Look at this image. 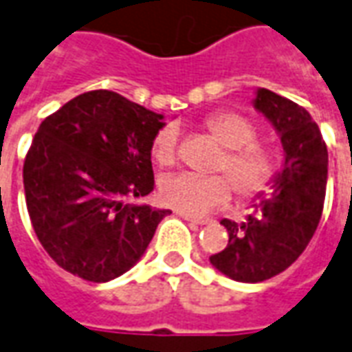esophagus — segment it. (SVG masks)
Segmentation results:
<instances>
[{"instance_id":"34e87169","label":"esophagus","mask_w":352,"mask_h":352,"mask_svg":"<svg viewBox=\"0 0 352 352\" xmlns=\"http://www.w3.org/2000/svg\"><path fill=\"white\" fill-rule=\"evenodd\" d=\"M180 218H184V220L191 221V223H197V226H204L208 220H203V218H195V216H191V214H186V212H176Z\"/></svg>"}]
</instances>
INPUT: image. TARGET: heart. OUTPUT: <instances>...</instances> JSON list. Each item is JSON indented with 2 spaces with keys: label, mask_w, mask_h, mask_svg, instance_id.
Masks as SVG:
<instances>
[{
  "label": "heart",
  "mask_w": 352,
  "mask_h": 352,
  "mask_svg": "<svg viewBox=\"0 0 352 352\" xmlns=\"http://www.w3.org/2000/svg\"><path fill=\"white\" fill-rule=\"evenodd\" d=\"M204 129L223 146L212 164L220 174H174L159 184L163 204L186 214H204L220 208L231 197V188L243 203L267 197L275 188L280 163L273 149L258 142V126L239 111H218L204 119ZM151 157L159 166H172L178 159L176 129L166 124L151 140ZM224 176L221 177V174Z\"/></svg>",
  "instance_id": "obj_1"
}]
</instances>
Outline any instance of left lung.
<instances>
[{"instance_id":"8db88e82","label":"left lung","mask_w":352,"mask_h":352,"mask_svg":"<svg viewBox=\"0 0 352 352\" xmlns=\"http://www.w3.org/2000/svg\"><path fill=\"white\" fill-rule=\"evenodd\" d=\"M254 106L280 134L286 157L271 199L254 204L243 223L221 220L229 243L210 263L239 283L267 280L300 258L318 228L328 178L326 142L307 109L267 89Z\"/></svg>"}]
</instances>
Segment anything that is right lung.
<instances>
[{
  "instance_id": "obj_1",
  "label": "right lung",
  "mask_w": 352,
  "mask_h": 352,
  "mask_svg": "<svg viewBox=\"0 0 352 352\" xmlns=\"http://www.w3.org/2000/svg\"><path fill=\"white\" fill-rule=\"evenodd\" d=\"M163 116L91 91L39 124L24 159L30 220L64 271L108 283L140 260L168 210L126 203L155 188L151 140Z\"/></svg>"
}]
</instances>
